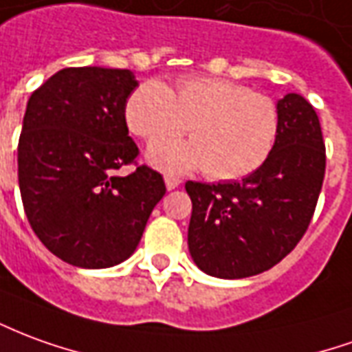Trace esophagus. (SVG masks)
Returning <instances> with one entry per match:
<instances>
[{
	"label": "esophagus",
	"instance_id": "obj_1",
	"mask_svg": "<svg viewBox=\"0 0 352 352\" xmlns=\"http://www.w3.org/2000/svg\"><path fill=\"white\" fill-rule=\"evenodd\" d=\"M181 184V179L175 175H166V186H168V190H173Z\"/></svg>",
	"mask_w": 352,
	"mask_h": 352
}]
</instances>
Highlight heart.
<instances>
[{"label": "heart", "mask_w": 352, "mask_h": 352, "mask_svg": "<svg viewBox=\"0 0 352 352\" xmlns=\"http://www.w3.org/2000/svg\"><path fill=\"white\" fill-rule=\"evenodd\" d=\"M125 122L137 137L158 141L186 131L192 141H164L148 158L169 171L206 168L230 181L267 162L280 129L278 104L269 95L225 78H183L175 93L160 80L141 83L125 104Z\"/></svg>", "instance_id": "b5f03b06"}]
</instances>
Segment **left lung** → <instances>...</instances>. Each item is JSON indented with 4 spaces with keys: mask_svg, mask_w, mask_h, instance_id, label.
Instances as JSON below:
<instances>
[{
    "mask_svg": "<svg viewBox=\"0 0 352 352\" xmlns=\"http://www.w3.org/2000/svg\"><path fill=\"white\" fill-rule=\"evenodd\" d=\"M280 129L267 162L242 181H186L192 200L188 250L204 272L245 278L269 270L303 238L326 171L313 104L297 93L278 102Z\"/></svg>",
    "mask_w": 352,
    "mask_h": 352,
    "instance_id": "obj_1",
    "label": "left lung"
}]
</instances>
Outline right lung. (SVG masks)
<instances>
[{"label": "right lung", "mask_w": 352, "mask_h": 352, "mask_svg": "<svg viewBox=\"0 0 352 352\" xmlns=\"http://www.w3.org/2000/svg\"><path fill=\"white\" fill-rule=\"evenodd\" d=\"M129 70L63 68L32 93L19 139V186L32 230L83 269L125 261L141 242L164 177L139 166L125 124ZM135 165L129 176H118Z\"/></svg>", "instance_id": "obj_1"}]
</instances>
